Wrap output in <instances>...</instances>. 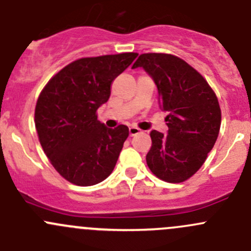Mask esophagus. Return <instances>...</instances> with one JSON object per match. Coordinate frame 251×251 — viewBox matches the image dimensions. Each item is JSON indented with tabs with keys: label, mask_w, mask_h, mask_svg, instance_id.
<instances>
[{
	"label": "esophagus",
	"mask_w": 251,
	"mask_h": 251,
	"mask_svg": "<svg viewBox=\"0 0 251 251\" xmlns=\"http://www.w3.org/2000/svg\"><path fill=\"white\" fill-rule=\"evenodd\" d=\"M140 132H141V130L138 127H136V126H131V127L128 128V133H130V136H135Z\"/></svg>",
	"instance_id": "obj_1"
}]
</instances>
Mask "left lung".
Segmentation results:
<instances>
[{
  "label": "left lung",
  "instance_id": "obj_1",
  "mask_svg": "<svg viewBox=\"0 0 251 251\" xmlns=\"http://www.w3.org/2000/svg\"><path fill=\"white\" fill-rule=\"evenodd\" d=\"M143 68L155 82L168 135L153 130L147 165L158 178L179 183L193 176L212 149L221 126V109L206 80L181 58L144 53L132 69Z\"/></svg>",
  "mask_w": 251,
  "mask_h": 251
}]
</instances>
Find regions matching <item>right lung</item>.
Here are the masks:
<instances>
[{
    "mask_svg": "<svg viewBox=\"0 0 251 251\" xmlns=\"http://www.w3.org/2000/svg\"><path fill=\"white\" fill-rule=\"evenodd\" d=\"M137 53L80 58L63 68L40 93L35 127L53 168L76 186H93L111 174L128 127H105L98 108L110 97L114 78Z\"/></svg>",
    "mask_w": 251,
    "mask_h": 251,
    "instance_id": "right-lung-1",
    "label": "right lung"
}]
</instances>
